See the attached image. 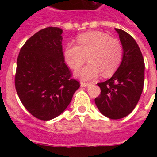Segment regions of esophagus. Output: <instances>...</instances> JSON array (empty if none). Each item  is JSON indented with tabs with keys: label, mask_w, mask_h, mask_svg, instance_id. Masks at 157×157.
<instances>
[{
	"label": "esophagus",
	"mask_w": 157,
	"mask_h": 157,
	"mask_svg": "<svg viewBox=\"0 0 157 157\" xmlns=\"http://www.w3.org/2000/svg\"><path fill=\"white\" fill-rule=\"evenodd\" d=\"M80 85H81V86H82V87H87V86H88L89 85H90V84H89V83L81 82V83H80Z\"/></svg>",
	"instance_id": "1"
}]
</instances>
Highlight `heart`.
<instances>
[{
    "instance_id": "heart-1",
    "label": "heart",
    "mask_w": 157,
    "mask_h": 157,
    "mask_svg": "<svg viewBox=\"0 0 157 157\" xmlns=\"http://www.w3.org/2000/svg\"><path fill=\"white\" fill-rule=\"evenodd\" d=\"M78 45L67 43L63 49L65 62L71 69H78L85 63L89 64L76 71L75 76L83 81H90L102 73L110 76L117 71L123 58L121 43L101 31H89L78 36Z\"/></svg>"
}]
</instances>
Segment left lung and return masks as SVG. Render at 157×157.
I'll return each mask as SVG.
<instances>
[{
    "label": "left lung",
    "instance_id": "obj_1",
    "mask_svg": "<svg viewBox=\"0 0 157 157\" xmlns=\"http://www.w3.org/2000/svg\"><path fill=\"white\" fill-rule=\"evenodd\" d=\"M123 48L119 68L109 80L98 83L101 95L95 104L102 115L112 120L128 116L134 110L143 90L145 63L139 46L128 33L115 28Z\"/></svg>",
    "mask_w": 157,
    "mask_h": 157
}]
</instances>
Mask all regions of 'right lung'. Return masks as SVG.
I'll list each match as a JSON object with an SVG mask.
<instances>
[{"label": "right lung", "mask_w": 157, "mask_h": 157, "mask_svg": "<svg viewBox=\"0 0 157 157\" xmlns=\"http://www.w3.org/2000/svg\"><path fill=\"white\" fill-rule=\"evenodd\" d=\"M62 33L52 27L39 30L25 42L17 58L18 96L30 114L45 121L63 113L80 86L64 63Z\"/></svg>", "instance_id": "obj_1"}]
</instances>
